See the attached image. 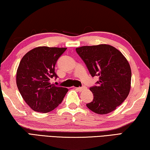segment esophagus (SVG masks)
<instances>
[{
    "label": "esophagus",
    "mask_w": 150,
    "mask_h": 150,
    "mask_svg": "<svg viewBox=\"0 0 150 150\" xmlns=\"http://www.w3.org/2000/svg\"><path fill=\"white\" fill-rule=\"evenodd\" d=\"M77 89L79 91H83V90H85V89H86V87H85V86H83V87H78V88H77Z\"/></svg>",
    "instance_id": "34e87169"
}]
</instances>
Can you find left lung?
Listing matches in <instances>:
<instances>
[{
	"label": "left lung",
	"instance_id": "1",
	"mask_svg": "<svg viewBox=\"0 0 150 150\" xmlns=\"http://www.w3.org/2000/svg\"><path fill=\"white\" fill-rule=\"evenodd\" d=\"M92 77L98 76L96 86L90 88L93 94L88 109L98 115L111 112L128 96L131 87L130 64L123 54L107 44L76 48Z\"/></svg>",
	"mask_w": 150,
	"mask_h": 150
}]
</instances>
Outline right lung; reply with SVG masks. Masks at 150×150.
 Returning a JSON list of instances; mask_svg holds the SVG:
<instances>
[{
  "mask_svg": "<svg viewBox=\"0 0 150 150\" xmlns=\"http://www.w3.org/2000/svg\"><path fill=\"white\" fill-rule=\"evenodd\" d=\"M66 47L40 46L29 51L20 61L16 72L20 93L33 110L46 113L62 103L68 88L51 82L56 79L55 65Z\"/></svg>",
  "mask_w": 150,
  "mask_h": 150,
  "instance_id": "obj_1",
  "label": "right lung"
}]
</instances>
